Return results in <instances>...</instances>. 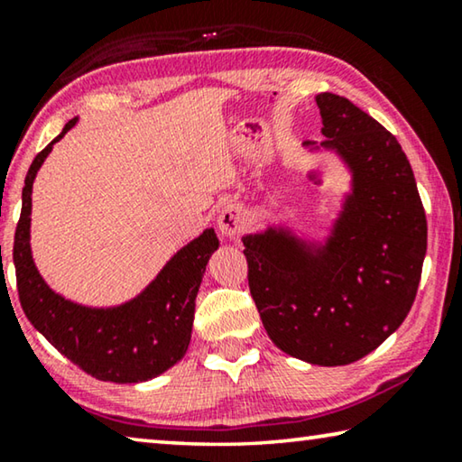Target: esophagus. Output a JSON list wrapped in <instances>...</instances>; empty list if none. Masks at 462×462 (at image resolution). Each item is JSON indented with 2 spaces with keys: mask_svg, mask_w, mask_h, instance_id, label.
<instances>
[{
  "mask_svg": "<svg viewBox=\"0 0 462 462\" xmlns=\"http://www.w3.org/2000/svg\"><path fill=\"white\" fill-rule=\"evenodd\" d=\"M217 226H219V232H222L226 238H238L240 232H243L246 226V211L243 205L240 203L224 205L217 216Z\"/></svg>",
  "mask_w": 462,
  "mask_h": 462,
  "instance_id": "obj_1",
  "label": "esophagus"
}]
</instances>
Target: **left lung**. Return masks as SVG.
<instances>
[{"instance_id": "8db88e82", "label": "left lung", "mask_w": 462, "mask_h": 462, "mask_svg": "<svg viewBox=\"0 0 462 462\" xmlns=\"http://www.w3.org/2000/svg\"><path fill=\"white\" fill-rule=\"evenodd\" d=\"M325 142L349 172L323 240L273 224L245 234L248 288L277 347L314 365L374 351L411 310L428 248L426 211L397 137L347 98L317 97Z\"/></svg>"}]
</instances>
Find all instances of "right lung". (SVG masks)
<instances>
[{"mask_svg": "<svg viewBox=\"0 0 462 462\" xmlns=\"http://www.w3.org/2000/svg\"><path fill=\"white\" fill-rule=\"evenodd\" d=\"M76 123L78 116L65 123L61 134L36 153L28 168L14 236L20 304L36 331L86 374L116 384L145 383L164 374L187 354L195 298L219 240L214 228H205L174 253L135 298L116 306H86L51 288L32 259V182L53 145Z\"/></svg>", "mask_w": 462, "mask_h": 462, "instance_id": "add662e5", "label": "right lung"}]
</instances>
